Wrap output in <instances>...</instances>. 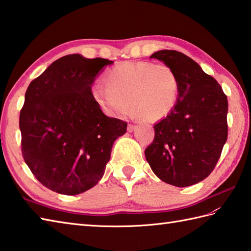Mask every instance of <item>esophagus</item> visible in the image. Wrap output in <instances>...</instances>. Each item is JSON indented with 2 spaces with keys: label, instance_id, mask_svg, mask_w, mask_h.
Listing matches in <instances>:
<instances>
[{
  "label": "esophagus",
  "instance_id": "obj_1",
  "mask_svg": "<svg viewBox=\"0 0 251 251\" xmlns=\"http://www.w3.org/2000/svg\"><path fill=\"white\" fill-rule=\"evenodd\" d=\"M135 127H136V125H134V124H129V125H128V127H127V131H128V132H131L132 130L135 129Z\"/></svg>",
  "mask_w": 251,
  "mask_h": 251
}]
</instances>
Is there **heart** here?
Here are the masks:
<instances>
[{
  "label": "heart",
  "mask_w": 251,
  "mask_h": 251,
  "mask_svg": "<svg viewBox=\"0 0 251 251\" xmlns=\"http://www.w3.org/2000/svg\"><path fill=\"white\" fill-rule=\"evenodd\" d=\"M104 82L94 85L92 96L106 115H125L130 103L138 115L152 122L173 111L180 88L172 67L148 61L121 63L105 72Z\"/></svg>",
  "instance_id": "obj_1"
}]
</instances>
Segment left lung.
<instances>
[{
    "label": "left lung",
    "instance_id": "8db88e82",
    "mask_svg": "<svg viewBox=\"0 0 251 251\" xmlns=\"http://www.w3.org/2000/svg\"><path fill=\"white\" fill-rule=\"evenodd\" d=\"M150 58L174 69L180 88L173 111L154 125L146 158L164 182L196 184L211 174L226 142L227 98L216 79L182 52L163 50Z\"/></svg>",
    "mask_w": 251,
    "mask_h": 251
}]
</instances>
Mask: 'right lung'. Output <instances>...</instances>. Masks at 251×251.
Wrapping results in <instances>:
<instances>
[{
	"mask_svg": "<svg viewBox=\"0 0 251 251\" xmlns=\"http://www.w3.org/2000/svg\"><path fill=\"white\" fill-rule=\"evenodd\" d=\"M103 58L79 54L54 61L29 85L20 111L21 152L40 182L63 195L92 189L104 175L127 123L106 116L92 96Z\"/></svg>",
	"mask_w": 251,
	"mask_h": 251,
	"instance_id": "1",
	"label": "right lung"
}]
</instances>
